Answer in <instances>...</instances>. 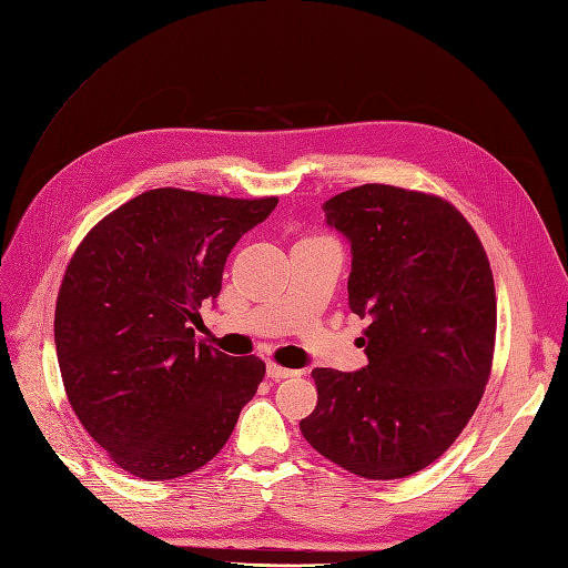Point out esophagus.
<instances>
[{
    "label": "esophagus",
    "mask_w": 568,
    "mask_h": 568,
    "mask_svg": "<svg viewBox=\"0 0 568 568\" xmlns=\"http://www.w3.org/2000/svg\"><path fill=\"white\" fill-rule=\"evenodd\" d=\"M298 372L296 369H286L277 363H267V376L272 382H282V379H288V376H296Z\"/></svg>",
    "instance_id": "obj_1"
}]
</instances>
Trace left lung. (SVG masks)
Segmentation results:
<instances>
[{
	"label": "left lung",
	"mask_w": 568,
	"mask_h": 568,
	"mask_svg": "<svg viewBox=\"0 0 568 568\" xmlns=\"http://www.w3.org/2000/svg\"><path fill=\"white\" fill-rule=\"evenodd\" d=\"M351 239L348 305L365 326L367 367H317L301 419L313 448L355 476L405 478L450 448L493 369L497 298L478 234L450 201L363 184L324 203Z\"/></svg>",
	"instance_id": "1"
}]
</instances>
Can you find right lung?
Here are the masks:
<instances>
[{"label": "right lung", "instance_id": "obj_1", "mask_svg": "<svg viewBox=\"0 0 568 568\" xmlns=\"http://www.w3.org/2000/svg\"><path fill=\"white\" fill-rule=\"evenodd\" d=\"M277 196L230 199L163 186L130 199L82 239L54 313L63 388L115 467L168 480L209 464L265 376L194 338L227 255Z\"/></svg>", "mask_w": 568, "mask_h": 568}]
</instances>
